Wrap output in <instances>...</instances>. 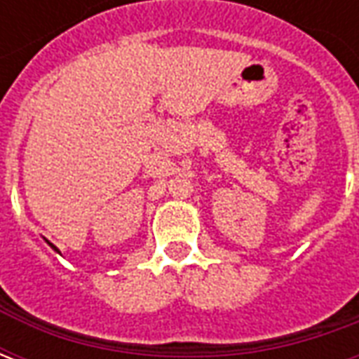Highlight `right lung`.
I'll use <instances>...</instances> for the list:
<instances>
[{
    "label": "right lung",
    "mask_w": 359,
    "mask_h": 359,
    "mask_svg": "<svg viewBox=\"0 0 359 359\" xmlns=\"http://www.w3.org/2000/svg\"><path fill=\"white\" fill-rule=\"evenodd\" d=\"M48 244H50V246H51V248H53V250H55V252H57V254H61V252H59V250H57V248H55V246H53V244H51V242H48Z\"/></svg>",
    "instance_id": "add662e5"
}]
</instances>
